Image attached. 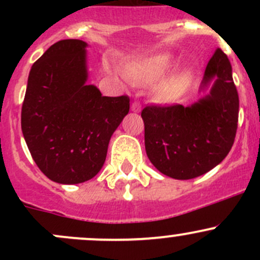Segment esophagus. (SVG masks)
I'll return each mask as SVG.
<instances>
[{"label":"esophagus","mask_w":260,"mask_h":260,"mask_svg":"<svg viewBox=\"0 0 260 260\" xmlns=\"http://www.w3.org/2000/svg\"><path fill=\"white\" fill-rule=\"evenodd\" d=\"M141 108H142V107H141V103H140V102H137V101L133 102L132 106H131V109H132L133 112H136V113L141 112Z\"/></svg>","instance_id":"esophagus-1"}]
</instances>
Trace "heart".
<instances>
[{
	"instance_id": "obj_1",
	"label": "heart",
	"mask_w": 260,
	"mask_h": 260,
	"mask_svg": "<svg viewBox=\"0 0 260 260\" xmlns=\"http://www.w3.org/2000/svg\"><path fill=\"white\" fill-rule=\"evenodd\" d=\"M172 55L170 52H158L151 55L138 61L131 62L125 69H115L111 67V70L118 73L125 83H153L158 80L169 70L172 64ZM190 81V74L187 72H179L167 77L166 79L157 84L154 93L158 101L174 102L180 98L181 94L186 90Z\"/></svg>"
}]
</instances>
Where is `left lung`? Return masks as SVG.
<instances>
[{"instance_id":"left-lung-1","label":"left lung","mask_w":260,"mask_h":260,"mask_svg":"<svg viewBox=\"0 0 260 260\" xmlns=\"http://www.w3.org/2000/svg\"><path fill=\"white\" fill-rule=\"evenodd\" d=\"M210 93L190 107L148 106L142 111L145 146L149 161L161 174L190 180L214 169L234 143L239 96L232 65L221 49L206 67L201 90Z\"/></svg>"}]
</instances>
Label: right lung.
<instances>
[{
    "instance_id": "obj_1",
    "label": "right lung",
    "mask_w": 260,
    "mask_h": 260,
    "mask_svg": "<svg viewBox=\"0 0 260 260\" xmlns=\"http://www.w3.org/2000/svg\"><path fill=\"white\" fill-rule=\"evenodd\" d=\"M85 41L51 45L30 70L21 128L34 161L46 177L73 185L93 179L109 141L129 112L127 95L103 96L86 84Z\"/></svg>"
}]
</instances>
